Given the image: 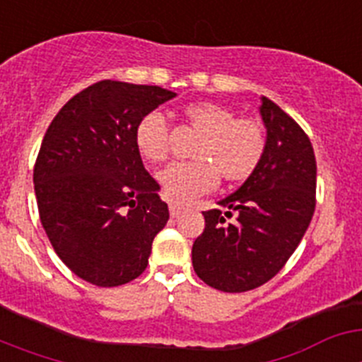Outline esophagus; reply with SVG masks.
Returning a JSON list of instances; mask_svg holds the SVG:
<instances>
[{
  "label": "esophagus",
  "instance_id": "esophagus-1",
  "mask_svg": "<svg viewBox=\"0 0 362 362\" xmlns=\"http://www.w3.org/2000/svg\"><path fill=\"white\" fill-rule=\"evenodd\" d=\"M183 212H185V206H183V204L170 203V216H172V217H179Z\"/></svg>",
  "mask_w": 362,
  "mask_h": 362
}]
</instances>
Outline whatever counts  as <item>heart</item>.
<instances>
[{
    "mask_svg": "<svg viewBox=\"0 0 362 362\" xmlns=\"http://www.w3.org/2000/svg\"><path fill=\"white\" fill-rule=\"evenodd\" d=\"M183 116L203 136L192 150V158L197 161L175 163L159 174V183L168 199L188 203L214 190L219 177L235 185L257 170L267 150V134L259 121L238 117L233 108L214 101L188 105ZM134 145L145 161L168 159L170 130L161 112L152 110L137 121Z\"/></svg>",
    "mask_w": 362,
    "mask_h": 362,
    "instance_id": "heart-1",
    "label": "heart"
}]
</instances>
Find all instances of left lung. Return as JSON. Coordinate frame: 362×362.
I'll return each instance as SVG.
<instances>
[{
    "instance_id": "obj_1",
    "label": "left lung",
    "mask_w": 362,
    "mask_h": 362,
    "mask_svg": "<svg viewBox=\"0 0 362 362\" xmlns=\"http://www.w3.org/2000/svg\"><path fill=\"white\" fill-rule=\"evenodd\" d=\"M267 150L257 170L219 209L203 212L192 246L197 277L221 292L254 290L284 267L315 210L317 165L305 130L274 101L261 98Z\"/></svg>"
}]
</instances>
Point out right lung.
<instances>
[{
	"mask_svg": "<svg viewBox=\"0 0 362 362\" xmlns=\"http://www.w3.org/2000/svg\"><path fill=\"white\" fill-rule=\"evenodd\" d=\"M172 98L161 86L105 79L74 95L47 129L34 166L41 225L86 283L110 288L141 276L170 217L134 130Z\"/></svg>",
	"mask_w": 362,
	"mask_h": 362,
	"instance_id": "add662e5",
	"label": "right lung"
}]
</instances>
